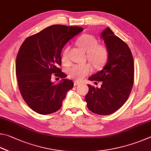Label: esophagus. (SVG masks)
<instances>
[{
  "mask_svg": "<svg viewBox=\"0 0 151 151\" xmlns=\"http://www.w3.org/2000/svg\"><path fill=\"white\" fill-rule=\"evenodd\" d=\"M80 83H81L80 82V81H74V86H75L80 85Z\"/></svg>",
  "mask_w": 151,
  "mask_h": 151,
  "instance_id": "obj_1",
  "label": "esophagus"
}]
</instances>
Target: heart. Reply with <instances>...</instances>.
Instances as JSON below:
<instances>
[{
  "instance_id": "b5f03b06",
  "label": "heart",
  "mask_w": 151,
  "mask_h": 151,
  "mask_svg": "<svg viewBox=\"0 0 151 151\" xmlns=\"http://www.w3.org/2000/svg\"><path fill=\"white\" fill-rule=\"evenodd\" d=\"M77 44L83 51L87 53L89 62L95 67L99 68L104 65L109 57V52L106 47L103 45H97L98 42L93 36L83 34L78 39ZM69 47H65L61 55V62L65 65L70 63L68 56ZM93 71V68L89 63L75 64L67 70L69 77L73 80L80 81Z\"/></svg>"
}]
</instances>
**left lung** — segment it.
<instances>
[{"mask_svg":"<svg viewBox=\"0 0 151 151\" xmlns=\"http://www.w3.org/2000/svg\"><path fill=\"white\" fill-rule=\"evenodd\" d=\"M100 36L109 57L102 70L89 78L90 81H102L101 88L88 85L85 99L91 111L108 115L119 109L129 98L134 81V61L127 44L109 27L102 31Z\"/></svg>","mask_w":151,"mask_h":151,"instance_id":"left-lung-1","label":"left lung"}]
</instances>
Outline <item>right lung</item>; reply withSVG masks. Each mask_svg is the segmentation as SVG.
I'll return each mask as SVG.
<instances>
[{
	"label": "right lung",
	"mask_w": 151,
	"mask_h": 151,
	"mask_svg": "<svg viewBox=\"0 0 151 151\" xmlns=\"http://www.w3.org/2000/svg\"><path fill=\"white\" fill-rule=\"evenodd\" d=\"M83 29L78 26L52 25L25 40L18 51L16 74L24 100L41 115L59 110L66 93L73 87L59 66L63 46ZM63 80L55 85L51 74Z\"/></svg>",
	"instance_id": "right-lung-1"
}]
</instances>
